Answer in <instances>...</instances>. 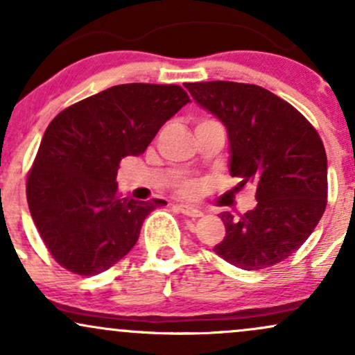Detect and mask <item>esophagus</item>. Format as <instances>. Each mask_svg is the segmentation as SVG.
<instances>
[{"instance_id":"obj_1","label":"esophagus","mask_w":355,"mask_h":355,"mask_svg":"<svg viewBox=\"0 0 355 355\" xmlns=\"http://www.w3.org/2000/svg\"><path fill=\"white\" fill-rule=\"evenodd\" d=\"M173 209L177 211H180V214H183V215H187V217L197 218L203 215V211L200 209H197V207H191V205H175Z\"/></svg>"}]
</instances>
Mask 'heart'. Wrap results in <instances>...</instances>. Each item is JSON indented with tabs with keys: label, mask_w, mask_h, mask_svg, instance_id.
Instances as JSON below:
<instances>
[{
	"label": "heart",
	"mask_w": 355,
	"mask_h": 355,
	"mask_svg": "<svg viewBox=\"0 0 355 355\" xmlns=\"http://www.w3.org/2000/svg\"><path fill=\"white\" fill-rule=\"evenodd\" d=\"M200 125H218V123L214 120H202L197 126H200ZM177 190L180 191L182 195H185V197H193V195H197V191H198V183L193 180H183L177 185Z\"/></svg>",
	"instance_id": "1"
}]
</instances>
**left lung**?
<instances>
[{
	"instance_id": "8db88e82",
	"label": "left lung",
	"mask_w": 355,
	"mask_h": 355,
	"mask_svg": "<svg viewBox=\"0 0 355 355\" xmlns=\"http://www.w3.org/2000/svg\"><path fill=\"white\" fill-rule=\"evenodd\" d=\"M229 133V168L257 189V207L220 214L225 239L214 252L243 270L282 262L317 227L327 205V155L315 128L268 89L235 81L185 83Z\"/></svg>"
}]
</instances>
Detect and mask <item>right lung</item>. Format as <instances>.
<instances>
[{
    "instance_id": "right-lung-1",
    "label": "right lung",
    "mask_w": 355,
    "mask_h": 355,
    "mask_svg": "<svg viewBox=\"0 0 355 355\" xmlns=\"http://www.w3.org/2000/svg\"><path fill=\"white\" fill-rule=\"evenodd\" d=\"M189 101L178 85H116L53 118L28 173L26 198L61 267L96 275L132 250L146 215L166 202L121 197L118 165L144 153Z\"/></svg>"
}]
</instances>
